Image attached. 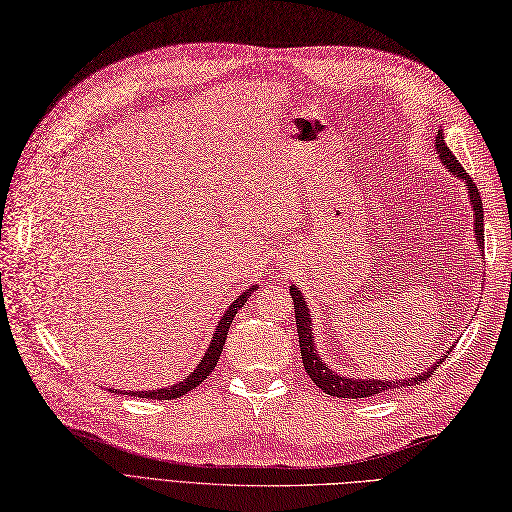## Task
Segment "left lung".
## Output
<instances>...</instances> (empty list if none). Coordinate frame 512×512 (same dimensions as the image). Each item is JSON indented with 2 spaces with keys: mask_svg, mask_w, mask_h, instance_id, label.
<instances>
[{
  "mask_svg": "<svg viewBox=\"0 0 512 512\" xmlns=\"http://www.w3.org/2000/svg\"><path fill=\"white\" fill-rule=\"evenodd\" d=\"M436 151L442 159L444 166H447L449 172H453L457 178H461L468 187L470 193V202H472V210H474V236L478 246H485V219H483V200L481 193H478L476 185L472 183L470 174L461 168V163L457 161V157L449 151L447 144L442 140V134L438 131L436 136ZM289 293L293 298V306H295V325H298V336H300V351H302V364L304 370L308 372V376L312 378L321 391H325L327 395H336V398H349V400H357V398H370V395L383 393V391H391V389H400V387H410V385H419L421 381H427L432 376V372L438 368V364H434L430 370L417 374L415 378H406V381H378V378H349V376H340L336 372L329 370L323 359H319L315 342H312V329H310V312L306 308L304 295L295 289L289 287ZM447 359V357H444ZM442 359V361H444Z\"/></svg>",
  "mask_w": 512,
  "mask_h": 512,
  "instance_id": "8db88e82",
  "label": "left lung"
}]
</instances>
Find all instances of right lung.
I'll list each match as a JSON object with an SVG mask.
<instances>
[{
	"mask_svg": "<svg viewBox=\"0 0 512 512\" xmlns=\"http://www.w3.org/2000/svg\"><path fill=\"white\" fill-rule=\"evenodd\" d=\"M257 287H251L246 289L242 295H238V298L234 300V304L227 308V312L223 315V319L219 321L217 325V334L212 336V342L208 346V351L204 353L202 361L197 364V368L185 378V381L176 383L174 387H166V389H155V391H125V395H136V398H151V400H174V398H180V395H185L187 391L195 389L200 383H204L206 378L210 376V372L214 370V366H217V361L221 357V351H223V344H225V338H227V332H229V325H232L236 312L244 306V302L249 300L251 291H255ZM112 391V389H110ZM117 393V391H114ZM121 393V391H119Z\"/></svg>",
	"mask_w": 512,
	"mask_h": 512,
	"instance_id": "obj_1",
	"label": "right lung"
}]
</instances>
